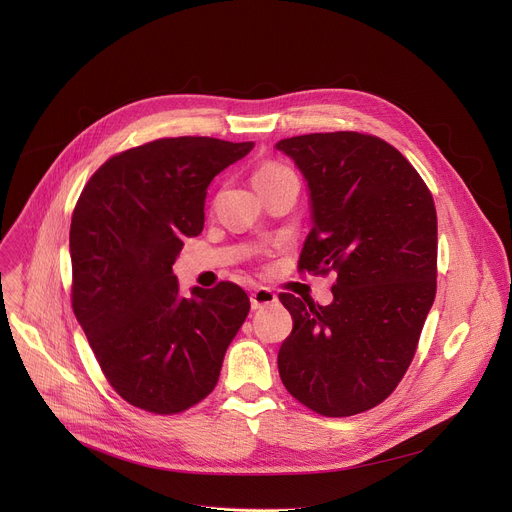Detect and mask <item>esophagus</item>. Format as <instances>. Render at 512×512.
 Segmentation results:
<instances>
[{
  "instance_id": "esophagus-1",
  "label": "esophagus",
  "mask_w": 512,
  "mask_h": 512,
  "mask_svg": "<svg viewBox=\"0 0 512 512\" xmlns=\"http://www.w3.org/2000/svg\"><path fill=\"white\" fill-rule=\"evenodd\" d=\"M273 302H277V296H275L269 288L257 286V288L253 290V294H251V306H253V310L263 308V306H269V304H273Z\"/></svg>"
}]
</instances>
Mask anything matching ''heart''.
I'll list each match as a JSON object with an SVG mask.
<instances>
[{
    "instance_id": "b5f03b06",
    "label": "heart",
    "mask_w": 512,
    "mask_h": 512,
    "mask_svg": "<svg viewBox=\"0 0 512 512\" xmlns=\"http://www.w3.org/2000/svg\"><path fill=\"white\" fill-rule=\"evenodd\" d=\"M286 173H290V169L288 167H284V165H277V163H267V165H263V167H259L257 171H255V183H261V181H269V179H275V177H282V175H286Z\"/></svg>"
}]
</instances>
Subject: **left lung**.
Returning a JSON list of instances; mask_svg holds the SVG:
<instances>
[{
	"mask_svg": "<svg viewBox=\"0 0 512 512\" xmlns=\"http://www.w3.org/2000/svg\"><path fill=\"white\" fill-rule=\"evenodd\" d=\"M275 149L310 192L300 269L337 275L329 306L280 294L294 320L280 378L310 410L351 416L384 402L414 357L437 292L433 196L378 136L314 132Z\"/></svg>",
	"mask_w": 512,
	"mask_h": 512,
	"instance_id": "left-lung-1",
	"label": "left lung"
}]
</instances>
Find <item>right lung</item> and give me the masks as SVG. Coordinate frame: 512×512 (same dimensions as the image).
Here are the masks:
<instances>
[{"instance_id": "1", "label": "right lung", "mask_w": 512, "mask_h": 512, "mask_svg": "<svg viewBox=\"0 0 512 512\" xmlns=\"http://www.w3.org/2000/svg\"><path fill=\"white\" fill-rule=\"evenodd\" d=\"M255 143L159 138L108 159L71 218L73 312L112 388L132 406L175 414L216 386L249 314L243 288L181 296L173 263L204 228L210 181Z\"/></svg>"}]
</instances>
